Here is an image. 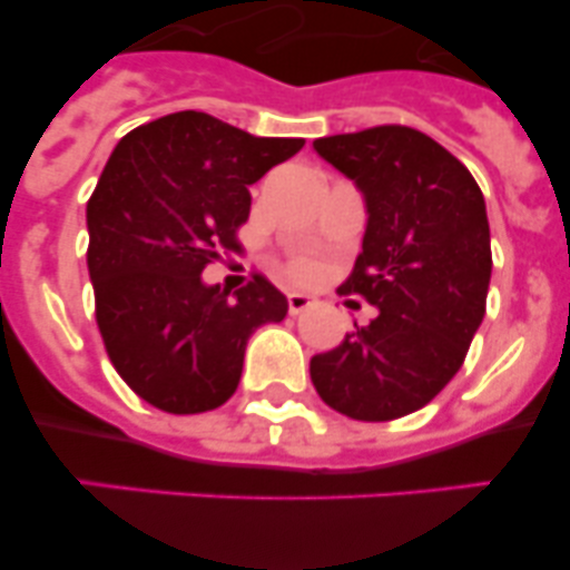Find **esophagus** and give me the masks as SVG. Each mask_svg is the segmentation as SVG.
<instances>
[{
    "mask_svg": "<svg viewBox=\"0 0 570 570\" xmlns=\"http://www.w3.org/2000/svg\"><path fill=\"white\" fill-rule=\"evenodd\" d=\"M311 305H313L311 296L288 294V313H291V316H299V313H305Z\"/></svg>",
    "mask_w": 570,
    "mask_h": 570,
    "instance_id": "34e87169",
    "label": "esophagus"
}]
</instances>
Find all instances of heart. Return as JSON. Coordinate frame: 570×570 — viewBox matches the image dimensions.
I'll return each instance as SVG.
<instances>
[{"label": "heart", "instance_id": "heart-1", "mask_svg": "<svg viewBox=\"0 0 570 570\" xmlns=\"http://www.w3.org/2000/svg\"><path fill=\"white\" fill-rule=\"evenodd\" d=\"M318 271V263L313 257H294L288 263V274L296 276V279H307Z\"/></svg>", "mask_w": 570, "mask_h": 570}]
</instances>
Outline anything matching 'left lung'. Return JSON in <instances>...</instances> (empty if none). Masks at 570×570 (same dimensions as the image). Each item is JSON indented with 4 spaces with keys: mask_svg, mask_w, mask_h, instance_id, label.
I'll return each instance as SVG.
<instances>
[{
    "mask_svg": "<svg viewBox=\"0 0 570 570\" xmlns=\"http://www.w3.org/2000/svg\"><path fill=\"white\" fill-rule=\"evenodd\" d=\"M313 148L366 195L363 252L341 291L377 313L311 357V381L338 414L400 420L462 370L487 313L484 195L451 150L409 126L322 137Z\"/></svg>",
    "mask_w": 570,
    "mask_h": 570,
    "instance_id": "left-lung-1",
    "label": "left lung"
}]
</instances>
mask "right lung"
Returning a JSON list of instances; mask_svg holds the SVG:
<instances>
[{"instance_id": "right-lung-1", "label": "right lung", "mask_w": 570, "mask_h": 570, "mask_svg": "<svg viewBox=\"0 0 570 570\" xmlns=\"http://www.w3.org/2000/svg\"><path fill=\"white\" fill-rule=\"evenodd\" d=\"M305 139L252 137L204 111H176L119 139L86 204L95 318L114 370L167 414L235 394L248 335L288 299L254 274L229 299L200 271L240 252L254 181Z\"/></svg>"}]
</instances>
